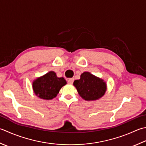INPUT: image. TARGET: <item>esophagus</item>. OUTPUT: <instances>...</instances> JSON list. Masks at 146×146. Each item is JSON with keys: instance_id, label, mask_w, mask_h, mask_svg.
I'll return each mask as SVG.
<instances>
[{"instance_id": "obj_1", "label": "esophagus", "mask_w": 146, "mask_h": 146, "mask_svg": "<svg viewBox=\"0 0 146 146\" xmlns=\"http://www.w3.org/2000/svg\"><path fill=\"white\" fill-rule=\"evenodd\" d=\"M73 81H74L73 78H69V79H68V83L69 84H73Z\"/></svg>"}]
</instances>
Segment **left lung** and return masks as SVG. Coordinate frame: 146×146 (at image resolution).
<instances>
[{"label":"left lung","mask_w":146,"mask_h":146,"mask_svg":"<svg viewBox=\"0 0 146 146\" xmlns=\"http://www.w3.org/2000/svg\"><path fill=\"white\" fill-rule=\"evenodd\" d=\"M73 85L81 98L87 101L101 98L107 90V84L103 79L88 71L82 73L80 78L74 81Z\"/></svg>","instance_id":"left-lung-1"}]
</instances>
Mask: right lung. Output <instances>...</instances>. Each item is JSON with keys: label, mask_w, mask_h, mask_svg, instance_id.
I'll return each instance as SVG.
<instances>
[{"label": "right lung", "mask_w": 146, "mask_h": 146, "mask_svg": "<svg viewBox=\"0 0 146 146\" xmlns=\"http://www.w3.org/2000/svg\"><path fill=\"white\" fill-rule=\"evenodd\" d=\"M66 84V81L63 77L59 78L54 71H50L34 80L32 88L33 92L40 99L50 100L56 98Z\"/></svg>", "instance_id": "1"}]
</instances>
